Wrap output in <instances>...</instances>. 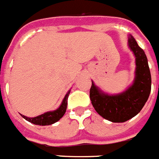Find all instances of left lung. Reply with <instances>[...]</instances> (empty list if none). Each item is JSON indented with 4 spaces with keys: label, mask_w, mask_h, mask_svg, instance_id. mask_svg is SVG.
Returning <instances> with one entry per match:
<instances>
[{
    "label": "left lung",
    "mask_w": 159,
    "mask_h": 159,
    "mask_svg": "<svg viewBox=\"0 0 159 159\" xmlns=\"http://www.w3.org/2000/svg\"><path fill=\"white\" fill-rule=\"evenodd\" d=\"M128 44L136 57L135 78L132 84L118 94L106 93L93 80L90 89V100L95 111L113 123H124L136 116L145 106L151 91L147 57L132 35H128Z\"/></svg>",
    "instance_id": "1"
}]
</instances>
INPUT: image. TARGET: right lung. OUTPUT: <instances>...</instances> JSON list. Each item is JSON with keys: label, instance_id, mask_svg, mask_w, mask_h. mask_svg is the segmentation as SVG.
<instances>
[{"label": "right lung", "instance_id": "add662e5", "mask_svg": "<svg viewBox=\"0 0 159 159\" xmlns=\"http://www.w3.org/2000/svg\"><path fill=\"white\" fill-rule=\"evenodd\" d=\"M70 93V89L67 92V93L66 94L65 98H63V100L61 102V104L60 105V106L57 110H55V111H48V112H45L44 114H42V115H38L36 117L33 118L27 117V116L23 115H21V116L28 122H30L31 124H35V125L46 126L54 124V123L58 121L61 118H62V116L66 113V107H67L68 96H69Z\"/></svg>", "mask_w": 159, "mask_h": 159}]
</instances>
